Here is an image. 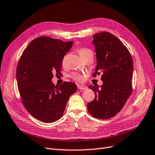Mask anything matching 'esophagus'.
Wrapping results in <instances>:
<instances>
[{
    "instance_id": "34e87169",
    "label": "esophagus",
    "mask_w": 155,
    "mask_h": 155,
    "mask_svg": "<svg viewBox=\"0 0 155 155\" xmlns=\"http://www.w3.org/2000/svg\"><path fill=\"white\" fill-rule=\"evenodd\" d=\"M78 88L79 90H86L87 89V87L84 85H81V84H78Z\"/></svg>"
}]
</instances>
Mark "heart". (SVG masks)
Wrapping results in <instances>:
<instances>
[{"label": "heart", "instance_id": "heart-1", "mask_svg": "<svg viewBox=\"0 0 155 155\" xmlns=\"http://www.w3.org/2000/svg\"><path fill=\"white\" fill-rule=\"evenodd\" d=\"M76 50L78 51V53L79 54V55H80V57H81L83 59H84V58L86 57H87V55H89L90 54H93L92 51L90 49L86 48V47H80V48H78ZM67 57H68L67 55H65L64 56V57L62 58V64L63 66L65 65L66 60H67ZM71 78L78 82H82L84 79V76L81 74H79V73H78V72L72 73L71 75Z\"/></svg>", "mask_w": 155, "mask_h": 155}]
</instances>
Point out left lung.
I'll return each instance as SVG.
<instances>
[{
  "label": "left lung",
  "instance_id": "left-lung-1",
  "mask_svg": "<svg viewBox=\"0 0 155 155\" xmlns=\"http://www.w3.org/2000/svg\"><path fill=\"white\" fill-rule=\"evenodd\" d=\"M97 65L93 77L102 73L103 84L90 85L95 98L88 103L89 113L94 118L108 119L119 113L132 93L133 62L122 42L109 32L93 36Z\"/></svg>",
  "mask_w": 155,
  "mask_h": 155
}]
</instances>
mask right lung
<instances>
[{
	"label": "right lung",
	"mask_w": 155,
	"mask_h": 155,
	"mask_svg": "<svg viewBox=\"0 0 155 155\" xmlns=\"http://www.w3.org/2000/svg\"><path fill=\"white\" fill-rule=\"evenodd\" d=\"M72 44V41L40 36L29 43L19 58L16 79L22 103L29 114L41 122L60 119L71 95L77 90L73 83L55 86L51 81L53 72L61 71L62 58Z\"/></svg>",
	"instance_id": "right-lung-1"
}]
</instances>
